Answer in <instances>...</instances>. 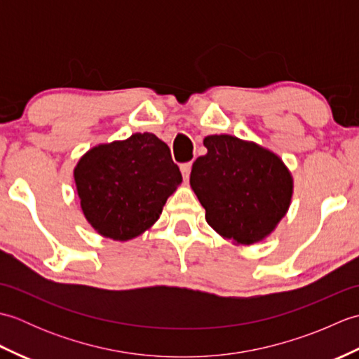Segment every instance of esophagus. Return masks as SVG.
<instances>
[{
	"label": "esophagus",
	"instance_id": "obj_1",
	"mask_svg": "<svg viewBox=\"0 0 359 359\" xmlns=\"http://www.w3.org/2000/svg\"><path fill=\"white\" fill-rule=\"evenodd\" d=\"M180 171H182V175H184V179L188 180L189 179V172H191V162L182 163L180 165Z\"/></svg>",
	"mask_w": 359,
	"mask_h": 359
}]
</instances>
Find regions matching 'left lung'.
I'll list each match as a JSON object with an SVG mask.
<instances>
[{"label": "left lung", "mask_w": 359, "mask_h": 359, "mask_svg": "<svg viewBox=\"0 0 359 359\" xmlns=\"http://www.w3.org/2000/svg\"><path fill=\"white\" fill-rule=\"evenodd\" d=\"M203 144L208 152L196 158L189 184L208 225L238 245L262 241L290 207L292 174L253 142L220 134L205 137Z\"/></svg>", "instance_id": "1"}]
</instances>
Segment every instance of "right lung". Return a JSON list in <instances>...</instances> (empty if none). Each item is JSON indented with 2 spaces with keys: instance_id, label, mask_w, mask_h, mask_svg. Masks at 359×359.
Masks as SVG:
<instances>
[{
  "instance_id": "1",
  "label": "right lung",
  "mask_w": 359,
  "mask_h": 359,
  "mask_svg": "<svg viewBox=\"0 0 359 359\" xmlns=\"http://www.w3.org/2000/svg\"><path fill=\"white\" fill-rule=\"evenodd\" d=\"M83 215L114 241L147 231L182 182L168 144L151 133L89 149L74 170Z\"/></svg>"
}]
</instances>
